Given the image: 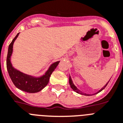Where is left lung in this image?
<instances>
[{
    "label": "left lung",
    "mask_w": 123,
    "mask_h": 123,
    "mask_svg": "<svg viewBox=\"0 0 123 123\" xmlns=\"http://www.w3.org/2000/svg\"><path fill=\"white\" fill-rule=\"evenodd\" d=\"M69 85H70V86H71V88L74 91V92H76V93H80V94H81V95H88V94H86V93H83L82 92H81L80 90H79L75 86H74V85L73 84V81H72V80H71V78L70 77H69ZM108 83H109V82H108ZM108 83H107V84L105 85L104 86V87L102 88L101 90H100L98 91V92H97L96 93H98L100 92H101L102 90H103L106 87L107 85L108 84Z\"/></svg>",
    "instance_id": "obj_1"
}]
</instances>
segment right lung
Segmentation results:
<instances>
[{
  "label": "right lung",
  "mask_w": 123,
  "mask_h": 123,
  "mask_svg": "<svg viewBox=\"0 0 123 123\" xmlns=\"http://www.w3.org/2000/svg\"><path fill=\"white\" fill-rule=\"evenodd\" d=\"M19 33L13 39L11 43L9 45L7 56V69L9 76L14 85L18 88L27 93H37L40 92L45 86L47 85L49 81V78L52 72L56 68L59 61L55 62L50 66L49 69L44 75L40 78H33L30 76L22 73L14 69L11 63V55L12 52L13 43L15 40L18 37Z\"/></svg>",
  "instance_id": "add662e5"
}]
</instances>
